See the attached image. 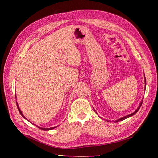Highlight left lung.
<instances>
[{
  "instance_id": "1",
  "label": "left lung",
  "mask_w": 158,
  "mask_h": 158,
  "mask_svg": "<svg viewBox=\"0 0 158 158\" xmlns=\"http://www.w3.org/2000/svg\"><path fill=\"white\" fill-rule=\"evenodd\" d=\"M145 86H146V79H145ZM143 100H141V102H140V104H139V106H138V108H137V109H136V110H135V112H133L132 113L130 114V115H126V116H125V117H121V118H119V119H117V120H115V121H114V122H121V121H123V120H124V119H127V118H128V117H131V116H133L134 115H135V114L137 113V111H138V110H139V109L140 108V106H141V105H142Z\"/></svg>"
}]
</instances>
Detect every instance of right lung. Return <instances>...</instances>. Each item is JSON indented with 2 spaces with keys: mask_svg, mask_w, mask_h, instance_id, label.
<instances>
[{
  "mask_svg": "<svg viewBox=\"0 0 158 158\" xmlns=\"http://www.w3.org/2000/svg\"><path fill=\"white\" fill-rule=\"evenodd\" d=\"M16 104H17V106H18V110H19V113L21 114V115L22 116V117L23 118H24L25 119H27L25 117V116L23 115V113H22V111H21V110H20V109H19V106H18V102H16ZM34 125L35 126V124H34ZM36 126L37 127H39V129H41V130H53V129H54V128H56V127H57V126H54V127H49V128H44V127H40V126H36Z\"/></svg>",
  "mask_w": 158,
  "mask_h": 158,
  "instance_id": "right-lung-1",
  "label": "right lung"
}]
</instances>
